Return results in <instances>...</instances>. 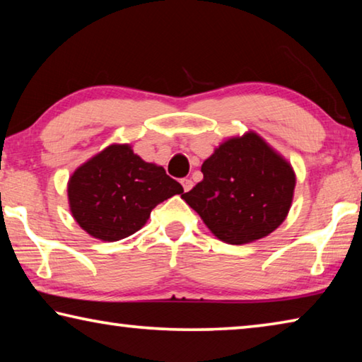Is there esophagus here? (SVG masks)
I'll list each match as a JSON object with an SVG mask.
<instances>
[{
	"mask_svg": "<svg viewBox=\"0 0 362 362\" xmlns=\"http://www.w3.org/2000/svg\"><path fill=\"white\" fill-rule=\"evenodd\" d=\"M180 183H182V187H183V189H185V192H189V189L193 188V182H192V179H182V180H180Z\"/></svg>",
	"mask_w": 362,
	"mask_h": 362,
	"instance_id": "obj_1",
	"label": "esophagus"
}]
</instances>
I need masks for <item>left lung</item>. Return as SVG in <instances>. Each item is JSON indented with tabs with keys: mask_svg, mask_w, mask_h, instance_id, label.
<instances>
[{
	"mask_svg": "<svg viewBox=\"0 0 362 362\" xmlns=\"http://www.w3.org/2000/svg\"><path fill=\"white\" fill-rule=\"evenodd\" d=\"M201 173L204 179L182 199L220 241L254 243L276 230L289 214L296 173L254 131L220 144Z\"/></svg>",
	"mask_w": 362,
	"mask_h": 362,
	"instance_id": "8db88e82",
	"label": "left lung"
}]
</instances>
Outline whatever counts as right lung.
<instances>
[{"label": "right lung", "mask_w": 362, "mask_h": 362, "mask_svg": "<svg viewBox=\"0 0 362 362\" xmlns=\"http://www.w3.org/2000/svg\"><path fill=\"white\" fill-rule=\"evenodd\" d=\"M66 193L78 225L93 238L113 243L139 231L159 203L183 188L129 144H113L71 174Z\"/></svg>", "instance_id": "right-lung-1"}]
</instances>
